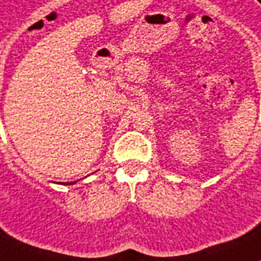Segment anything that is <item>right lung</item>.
Masks as SVG:
<instances>
[{"label":"right lung","instance_id":"obj_1","mask_svg":"<svg viewBox=\"0 0 261 261\" xmlns=\"http://www.w3.org/2000/svg\"><path fill=\"white\" fill-rule=\"evenodd\" d=\"M73 184H76V182H69V184H66V185H73Z\"/></svg>","mask_w":261,"mask_h":261}]
</instances>
